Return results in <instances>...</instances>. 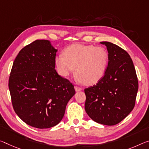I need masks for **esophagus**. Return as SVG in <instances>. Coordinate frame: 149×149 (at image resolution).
I'll return each instance as SVG.
<instances>
[{
	"instance_id": "esophagus-1",
	"label": "esophagus",
	"mask_w": 149,
	"mask_h": 149,
	"mask_svg": "<svg viewBox=\"0 0 149 149\" xmlns=\"http://www.w3.org/2000/svg\"><path fill=\"white\" fill-rule=\"evenodd\" d=\"M75 91H79L81 90L82 88H81V87H80L75 86Z\"/></svg>"
}]
</instances>
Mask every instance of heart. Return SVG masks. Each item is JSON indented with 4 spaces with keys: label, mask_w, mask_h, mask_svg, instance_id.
I'll return each instance as SVG.
<instances>
[{
    "label": "heart",
    "mask_w": 149,
    "mask_h": 149,
    "mask_svg": "<svg viewBox=\"0 0 149 149\" xmlns=\"http://www.w3.org/2000/svg\"><path fill=\"white\" fill-rule=\"evenodd\" d=\"M108 62L107 51L103 47L91 44H72L64 49L63 56L55 58V65L61 76H69L75 69L77 81L87 86L95 84L102 78Z\"/></svg>",
    "instance_id": "b5f03b06"
}]
</instances>
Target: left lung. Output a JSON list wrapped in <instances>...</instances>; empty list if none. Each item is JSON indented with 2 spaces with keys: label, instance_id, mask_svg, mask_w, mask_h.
<instances>
[{
  "label": "left lung",
  "instance_id": "obj_1",
  "mask_svg": "<svg viewBox=\"0 0 149 149\" xmlns=\"http://www.w3.org/2000/svg\"><path fill=\"white\" fill-rule=\"evenodd\" d=\"M107 47L109 62L98 83L85 89V109L92 120L105 125H115L133 109L139 84L129 54L117 45L101 42Z\"/></svg>",
  "mask_w": 149,
  "mask_h": 149
}]
</instances>
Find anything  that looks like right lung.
Returning <instances> with one entry per match:
<instances>
[{
	"label": "right lung",
	"mask_w": 149,
	"mask_h": 149,
	"mask_svg": "<svg viewBox=\"0 0 149 149\" xmlns=\"http://www.w3.org/2000/svg\"><path fill=\"white\" fill-rule=\"evenodd\" d=\"M56 49L37 40L19 52L14 61L8 87L15 113L27 125L48 129L62 121L67 103L75 93L69 80L55 70Z\"/></svg>",
	"instance_id": "right-lung-1"
}]
</instances>
